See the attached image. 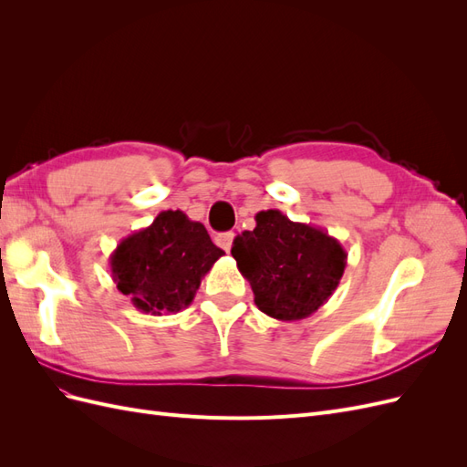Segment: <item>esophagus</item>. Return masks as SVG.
<instances>
[{
  "mask_svg": "<svg viewBox=\"0 0 467 467\" xmlns=\"http://www.w3.org/2000/svg\"><path fill=\"white\" fill-rule=\"evenodd\" d=\"M234 237L235 234L234 232H225V234H218L216 235V245L222 247L225 253H228L232 249V244H234Z\"/></svg>",
  "mask_w": 467,
  "mask_h": 467,
  "instance_id": "esophagus-1",
  "label": "esophagus"
}]
</instances>
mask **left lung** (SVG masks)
<instances>
[{
    "label": "left lung",
    "mask_w": 467,
    "mask_h": 467,
    "mask_svg": "<svg viewBox=\"0 0 467 467\" xmlns=\"http://www.w3.org/2000/svg\"><path fill=\"white\" fill-rule=\"evenodd\" d=\"M255 230L234 239L232 255L263 314L278 321L306 319L331 298L347 266L338 239L316 225L261 210Z\"/></svg>",
    "instance_id": "8db88e82"
}]
</instances>
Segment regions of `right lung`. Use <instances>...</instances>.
<instances>
[{
  "mask_svg": "<svg viewBox=\"0 0 467 467\" xmlns=\"http://www.w3.org/2000/svg\"><path fill=\"white\" fill-rule=\"evenodd\" d=\"M222 255L201 222L181 210H163L148 228L124 237L109 261L112 280L134 307L161 316L191 306Z\"/></svg>",
  "mask_w": 467,
  "mask_h": 467,
  "instance_id": "right-lung-1",
  "label": "right lung"
}]
</instances>
